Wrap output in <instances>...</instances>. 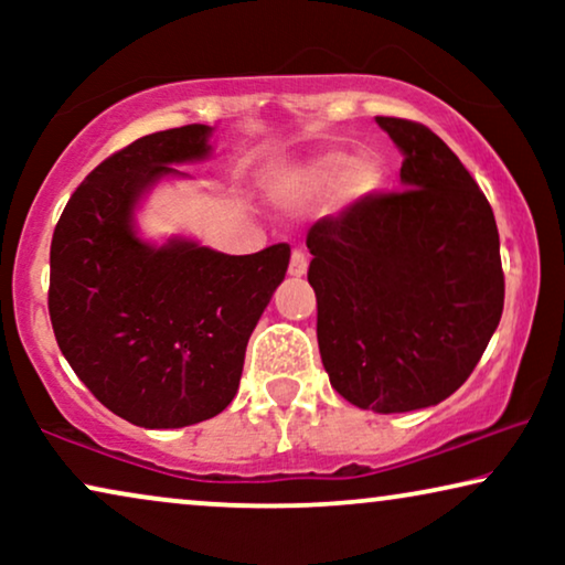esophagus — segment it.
<instances>
[{"instance_id": "obj_1", "label": "esophagus", "mask_w": 565, "mask_h": 565, "mask_svg": "<svg viewBox=\"0 0 565 565\" xmlns=\"http://www.w3.org/2000/svg\"><path fill=\"white\" fill-rule=\"evenodd\" d=\"M306 269H308L306 252H303V249H292V254H290V267H288V273H290L292 277H300V275H306Z\"/></svg>"}]
</instances>
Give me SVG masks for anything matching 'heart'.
Segmentation results:
<instances>
[{
    "instance_id": "b5f03b06",
    "label": "heart",
    "mask_w": 565,
    "mask_h": 565,
    "mask_svg": "<svg viewBox=\"0 0 565 565\" xmlns=\"http://www.w3.org/2000/svg\"><path fill=\"white\" fill-rule=\"evenodd\" d=\"M350 167H352V159L347 157V153H331V157L321 159L319 164L311 167V172L306 174V182L311 184V188H327V184H334ZM375 182H377V169L375 164H370V161H360V164L352 169L350 184L354 192L373 190Z\"/></svg>"
}]
</instances>
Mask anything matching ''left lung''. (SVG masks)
Masks as SVG:
<instances>
[{
	"instance_id": "8db88e82",
	"label": "left lung",
	"mask_w": 565,
	"mask_h": 565,
	"mask_svg": "<svg viewBox=\"0 0 565 565\" xmlns=\"http://www.w3.org/2000/svg\"><path fill=\"white\" fill-rule=\"evenodd\" d=\"M404 190L367 192L306 236L321 362L339 396L381 414L452 396L504 311L489 200L427 126L377 115Z\"/></svg>"
}]
</instances>
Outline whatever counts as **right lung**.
I'll return each mask as SVG.
<instances>
[{"instance_id": "add662e5", "label": "right lung", "mask_w": 565, "mask_h": 565, "mask_svg": "<svg viewBox=\"0 0 565 565\" xmlns=\"http://www.w3.org/2000/svg\"><path fill=\"white\" fill-rule=\"evenodd\" d=\"M211 128L149 134L84 177L51 242L53 334L99 404L136 427L177 429L221 414L246 342L290 262L288 244L228 257L190 242L146 246L136 200L172 164L203 159Z\"/></svg>"}]
</instances>
